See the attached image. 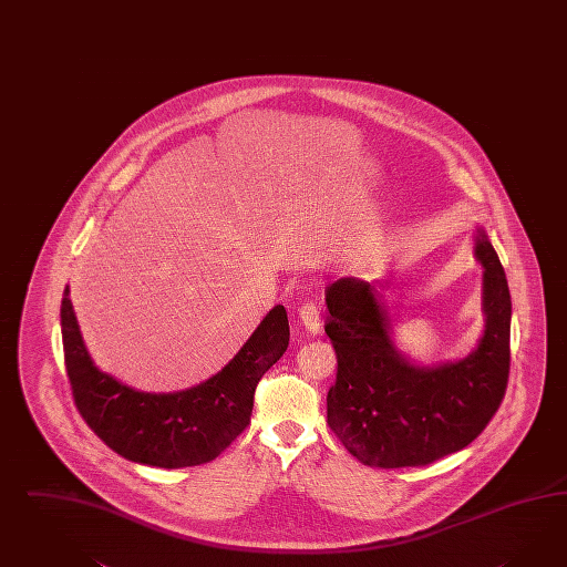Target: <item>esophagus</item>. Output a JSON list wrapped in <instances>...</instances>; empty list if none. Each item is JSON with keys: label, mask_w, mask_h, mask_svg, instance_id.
Here are the masks:
<instances>
[{"label": "esophagus", "mask_w": 567, "mask_h": 567, "mask_svg": "<svg viewBox=\"0 0 567 567\" xmlns=\"http://www.w3.org/2000/svg\"><path fill=\"white\" fill-rule=\"evenodd\" d=\"M299 323H301V328L306 330V334H309V337L320 334V330H322V316H320V309H318L313 301H307L299 309Z\"/></svg>", "instance_id": "obj_1"}]
</instances>
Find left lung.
Masks as SVG:
<instances>
[{
    "instance_id": "left-lung-1",
    "label": "left lung",
    "mask_w": 567,
    "mask_h": 567,
    "mask_svg": "<svg viewBox=\"0 0 567 567\" xmlns=\"http://www.w3.org/2000/svg\"><path fill=\"white\" fill-rule=\"evenodd\" d=\"M485 332L456 363L419 368L400 354L373 287L352 276L326 289V334L337 351L328 425L371 468L425 466L475 442L504 400L512 299L502 261L476 229Z\"/></svg>"
}]
</instances>
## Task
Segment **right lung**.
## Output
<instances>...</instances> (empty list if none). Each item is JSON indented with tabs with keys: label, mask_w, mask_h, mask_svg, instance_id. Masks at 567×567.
Wrapping results in <instances>:
<instances>
[{
	"label": "right lung",
	"mask_w": 567,
	"mask_h": 567,
	"mask_svg": "<svg viewBox=\"0 0 567 567\" xmlns=\"http://www.w3.org/2000/svg\"><path fill=\"white\" fill-rule=\"evenodd\" d=\"M62 338L72 396L86 425L123 458L184 468L215 460L249 425L256 385L289 347V318L282 306L270 309L229 365L173 394L138 392L94 368L68 287Z\"/></svg>",
	"instance_id": "obj_1"
}]
</instances>
